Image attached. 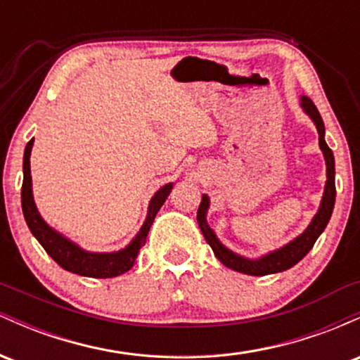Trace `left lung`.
Listing matches in <instances>:
<instances>
[{"instance_id":"8db88e82","label":"left lung","mask_w":360,"mask_h":360,"mask_svg":"<svg viewBox=\"0 0 360 360\" xmlns=\"http://www.w3.org/2000/svg\"><path fill=\"white\" fill-rule=\"evenodd\" d=\"M301 108L307 111L309 118L315 122L316 130H318V140H320V148L325 155L326 162V184H325V193L321 198V205L318 213L315 214L311 223L308 225V229L304 230L300 237H296L295 240L289 242L288 245L281 247L279 250L271 252V254L264 255L260 259H245L242 255H237L235 252L226 249L223 243L218 240L217 235L213 233V230L210 229V225L206 223V212H208L210 200L206 194L201 198L200 208H198V225H200L201 232H203L206 242L210 243L214 255L223 266L230 267V269L243 272V274L249 276H267V274H276V272H283L292 267L295 264H298L304 255L311 250V247L315 245L316 238L320 237L321 232L325 230L326 223H328L330 217H332L333 205H335V159H333L332 148L326 146L325 142V125L323 120H321L320 113H318L315 103L309 98L301 96Z\"/></svg>"}]
</instances>
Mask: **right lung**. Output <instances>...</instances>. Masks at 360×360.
<instances>
[{
    "instance_id": "obj_1",
    "label": "right lung",
    "mask_w": 360,
    "mask_h": 360,
    "mask_svg": "<svg viewBox=\"0 0 360 360\" xmlns=\"http://www.w3.org/2000/svg\"><path fill=\"white\" fill-rule=\"evenodd\" d=\"M34 146V139L27 143L23 155V184H22V210L25 221H27L28 229L34 233V237L39 240L40 245L44 247L51 257L56 260L62 269L74 272V274L86 276V278H115V276L123 274V272L130 271L134 267L135 260L140 252V247L146 245V238L148 230H150L152 223L160 206L164 205L166 198L169 196L172 189V183L159 189L154 194L148 205V213L146 221H143L142 229L123 250L110 252V254H94V252H86L76 243L68 240L52 230L37 212V206L34 201V194H32V176H30V152Z\"/></svg>"
}]
</instances>
